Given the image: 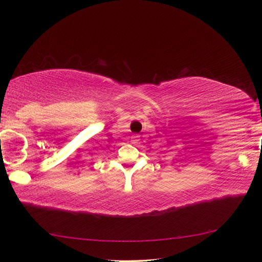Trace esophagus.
I'll use <instances>...</instances> for the list:
<instances>
[{"label":"esophagus","mask_w":262,"mask_h":262,"mask_svg":"<svg viewBox=\"0 0 262 262\" xmlns=\"http://www.w3.org/2000/svg\"><path fill=\"white\" fill-rule=\"evenodd\" d=\"M130 141H132V143H137V142L140 141V136L139 135H133L132 137H130Z\"/></svg>","instance_id":"34e87169"}]
</instances>
